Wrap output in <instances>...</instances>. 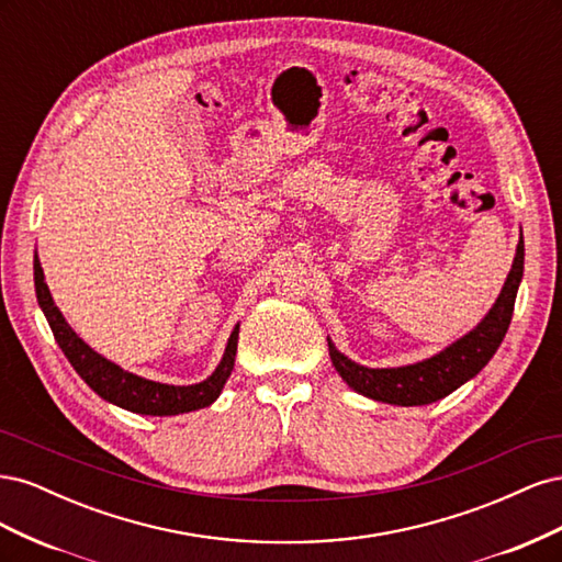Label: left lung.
Wrapping results in <instances>:
<instances>
[{"mask_svg": "<svg viewBox=\"0 0 562 562\" xmlns=\"http://www.w3.org/2000/svg\"><path fill=\"white\" fill-rule=\"evenodd\" d=\"M522 267L525 244L520 232L512 271H508V277L502 285V293L490 307V312L473 330L454 339V342L448 345L443 351H438L424 361L398 368H368L351 361L349 356L339 351L328 337L330 361L337 370V375L342 378L356 394L389 405L411 407L429 405L446 398L454 389L479 375L499 349L502 339L508 330V323H512L514 316L518 285L522 281Z\"/></svg>", "mask_w": 562, "mask_h": 562, "instance_id": "obj_1", "label": "left lung"}]
</instances>
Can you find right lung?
Here are the masks:
<instances>
[{"instance_id":"add662e5","label":"right lung","mask_w":562,"mask_h":562,"mask_svg":"<svg viewBox=\"0 0 562 562\" xmlns=\"http://www.w3.org/2000/svg\"><path fill=\"white\" fill-rule=\"evenodd\" d=\"M35 291L48 326L54 330L56 342L67 356V361H70L72 368L77 370V375L87 382L100 398H105L112 405L124 407L128 413L168 417V415L201 411V407H209L211 403L217 401L220 391H223L225 382L232 375L236 345H239V323H236L227 339L223 359H220L217 368L206 380L196 384H182V386L161 384L124 370L122 366L112 363L103 353H98L95 349H91L87 342H83V339L70 328V323L65 321L60 310L56 307L54 297H50L37 252H35Z\"/></svg>"}]
</instances>
